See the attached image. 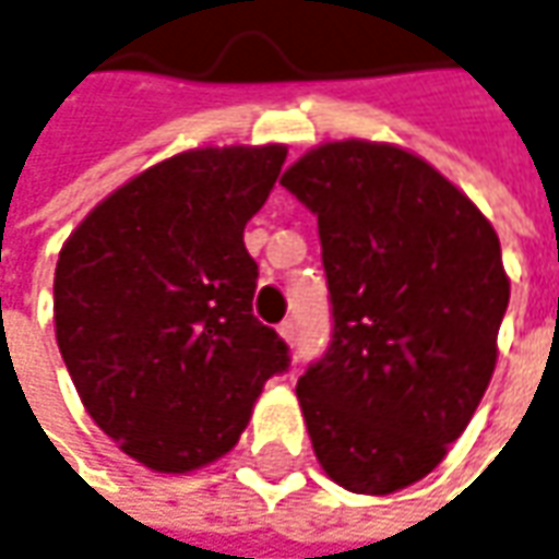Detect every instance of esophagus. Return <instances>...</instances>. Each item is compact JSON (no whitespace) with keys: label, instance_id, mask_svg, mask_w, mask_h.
Segmentation results:
<instances>
[{"label":"esophagus","instance_id":"esophagus-1","mask_svg":"<svg viewBox=\"0 0 559 559\" xmlns=\"http://www.w3.org/2000/svg\"><path fill=\"white\" fill-rule=\"evenodd\" d=\"M276 332H280V338L286 341L288 347H292V341H295V325H292V323H280V329H276Z\"/></svg>","mask_w":559,"mask_h":559}]
</instances>
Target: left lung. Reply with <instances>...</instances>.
<instances>
[{"instance_id":"obj_1","label":"left lung","mask_w":559,"mask_h":559,"mask_svg":"<svg viewBox=\"0 0 559 559\" xmlns=\"http://www.w3.org/2000/svg\"><path fill=\"white\" fill-rule=\"evenodd\" d=\"M280 183L317 215L332 344L298 378L329 480L391 496L443 462L498 359L511 280L496 227L412 150L329 141Z\"/></svg>"}]
</instances>
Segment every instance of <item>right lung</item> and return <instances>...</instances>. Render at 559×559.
<instances>
[{
  "instance_id": "1",
  "label": "right lung",
  "mask_w": 559,
  "mask_h": 559,
  "mask_svg": "<svg viewBox=\"0 0 559 559\" xmlns=\"http://www.w3.org/2000/svg\"><path fill=\"white\" fill-rule=\"evenodd\" d=\"M286 144L200 147L100 200L55 267V338L95 425L156 474L227 455L288 347L252 313L242 230Z\"/></svg>"
}]
</instances>
